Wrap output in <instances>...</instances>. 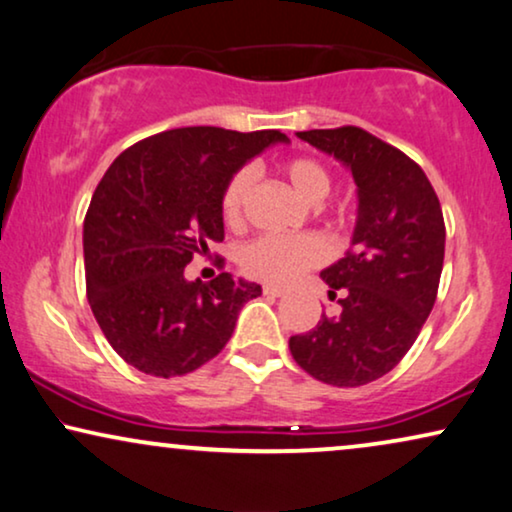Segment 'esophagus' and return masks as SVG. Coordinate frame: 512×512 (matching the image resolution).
<instances>
[{"label": "esophagus", "mask_w": 512, "mask_h": 512, "mask_svg": "<svg viewBox=\"0 0 512 512\" xmlns=\"http://www.w3.org/2000/svg\"><path fill=\"white\" fill-rule=\"evenodd\" d=\"M262 292L267 297H283L285 295V290L283 288H276V285H264Z\"/></svg>", "instance_id": "34e87169"}]
</instances>
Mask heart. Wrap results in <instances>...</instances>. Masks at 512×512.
Instances as JSON below:
<instances>
[{
	"label": "heart",
	"instance_id": "obj_1",
	"mask_svg": "<svg viewBox=\"0 0 512 512\" xmlns=\"http://www.w3.org/2000/svg\"><path fill=\"white\" fill-rule=\"evenodd\" d=\"M281 175L288 180L299 199L306 203H320L330 194L332 177L323 163L306 159H290L278 166ZM252 189V173L248 168L236 170L229 177L222 192V215L229 224H238L243 217L245 201H248ZM325 245L316 236H262L250 245H245L241 264L245 274L260 278L269 283H290L306 269L316 267L323 262Z\"/></svg>",
	"mask_w": 512,
	"mask_h": 512
}]
</instances>
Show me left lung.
Listing matches in <instances>:
<instances>
[{
	"instance_id": "left-lung-1",
	"label": "left lung",
	"mask_w": 512,
	"mask_h": 512,
	"mask_svg": "<svg viewBox=\"0 0 512 512\" xmlns=\"http://www.w3.org/2000/svg\"><path fill=\"white\" fill-rule=\"evenodd\" d=\"M297 138L351 170L358 215L349 252L320 271L344 292L342 313L290 337V353L323 384L363 386L403 360L433 309L445 260L442 208L424 170L363 128Z\"/></svg>"
}]
</instances>
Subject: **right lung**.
Listing matches in <instances>:
<instances>
[{
  "mask_svg": "<svg viewBox=\"0 0 512 512\" xmlns=\"http://www.w3.org/2000/svg\"><path fill=\"white\" fill-rule=\"evenodd\" d=\"M278 131L189 126L152 135L114 159L84 220L86 295L112 349L152 377H182L215 358L238 311L262 285L220 274L187 281L185 267L224 238L229 177Z\"/></svg>",
  "mask_w": 512,
  "mask_h": 512,
  "instance_id": "right-lung-1",
  "label": "right lung"
}]
</instances>
